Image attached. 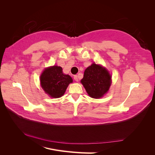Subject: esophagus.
I'll return each mask as SVG.
<instances>
[{"label": "esophagus", "mask_w": 155, "mask_h": 155, "mask_svg": "<svg viewBox=\"0 0 155 155\" xmlns=\"http://www.w3.org/2000/svg\"><path fill=\"white\" fill-rule=\"evenodd\" d=\"M74 79L76 81H78V77L77 75H75V76H74Z\"/></svg>", "instance_id": "esophagus-1"}]
</instances>
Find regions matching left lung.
<instances>
[{
  "label": "left lung",
  "mask_w": 155,
  "mask_h": 155,
  "mask_svg": "<svg viewBox=\"0 0 155 155\" xmlns=\"http://www.w3.org/2000/svg\"><path fill=\"white\" fill-rule=\"evenodd\" d=\"M81 82L88 94L97 99L109 91L111 76L105 68L93 63L85 70Z\"/></svg>",
  "instance_id": "obj_1"
}]
</instances>
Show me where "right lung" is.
<instances>
[{
    "mask_svg": "<svg viewBox=\"0 0 155 155\" xmlns=\"http://www.w3.org/2000/svg\"><path fill=\"white\" fill-rule=\"evenodd\" d=\"M61 67L54 66L46 68L41 76V85L45 92L51 97H60L72 79L69 75L64 74Z\"/></svg>",
    "mask_w": 155,
    "mask_h": 155,
    "instance_id": "right-lung-1",
    "label": "right lung"
}]
</instances>
